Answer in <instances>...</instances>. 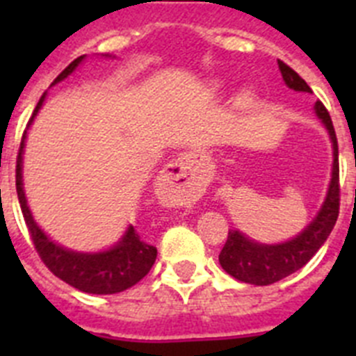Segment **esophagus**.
<instances>
[{
  "instance_id": "34e87169",
  "label": "esophagus",
  "mask_w": 356,
  "mask_h": 356,
  "mask_svg": "<svg viewBox=\"0 0 356 356\" xmlns=\"http://www.w3.org/2000/svg\"><path fill=\"white\" fill-rule=\"evenodd\" d=\"M156 187L163 197H187L193 196L196 191V176L193 172L191 160L178 156L165 165L162 172L156 176Z\"/></svg>"
}]
</instances>
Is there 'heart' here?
<instances>
[{"mask_svg": "<svg viewBox=\"0 0 356 356\" xmlns=\"http://www.w3.org/2000/svg\"><path fill=\"white\" fill-rule=\"evenodd\" d=\"M254 99H257V92H254V89L246 87V89H242L241 92H238L237 105L241 106V108H248V106L253 105Z\"/></svg>", "mask_w": 356, "mask_h": 356, "instance_id": "b5f03b06", "label": "heart"}]
</instances>
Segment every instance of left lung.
Returning a JSON list of instances; mask_svg holds the SVG:
<instances>
[{"mask_svg": "<svg viewBox=\"0 0 356 356\" xmlns=\"http://www.w3.org/2000/svg\"><path fill=\"white\" fill-rule=\"evenodd\" d=\"M278 67L289 89L296 90V92L312 94V89L294 69H291L282 60H278ZM314 110H316L317 119L325 124L326 131H328L333 149L332 178H330L325 201L307 228L301 229L296 237L285 242H278V244H262V242L250 238L238 229H229L226 244L219 253V264L229 276H234L238 282L251 285H271L287 278L289 275L301 269L319 251V248L325 244L328 235L332 234L333 226L337 222L339 193H341L337 137H335L332 119H330L325 105L317 102L314 105Z\"/></svg>", "mask_w": 356, "mask_h": 356, "instance_id": "8db88e82", "label": "left lung"}]
</instances>
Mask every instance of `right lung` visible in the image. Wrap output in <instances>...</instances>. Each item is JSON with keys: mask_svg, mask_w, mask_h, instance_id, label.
<instances>
[{"mask_svg": "<svg viewBox=\"0 0 356 356\" xmlns=\"http://www.w3.org/2000/svg\"><path fill=\"white\" fill-rule=\"evenodd\" d=\"M110 56V55H105ZM85 60V55L78 56L76 60L71 62L64 71L56 76L51 85L65 80L69 74L76 71L78 65ZM46 94L40 96L33 115L28 122L26 130L23 134L21 147H19L17 165H15V188H17L19 205L23 210L24 222L31 235V241L35 244V250L42 262L48 266L49 271L71 287L78 289L87 294H118L134 287L137 282L149 273L156 259V248L144 242L140 235L135 232L134 226H128L122 237L108 250L96 251V253H83V251H72L67 248L56 244L49 235L44 234V229L35 222L31 210L28 207L26 194L23 187V155H24V140L30 124L33 122L42 103L46 102Z\"/></svg>", "mask_w": 356, "mask_h": 356, "instance_id": "add662e5", "label": "right lung"}]
</instances>
